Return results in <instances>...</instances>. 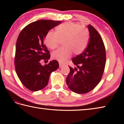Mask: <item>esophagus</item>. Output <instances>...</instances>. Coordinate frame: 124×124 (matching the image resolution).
I'll list each match as a JSON object with an SVG mask.
<instances>
[{
  "label": "esophagus",
  "mask_w": 124,
  "mask_h": 124,
  "mask_svg": "<svg viewBox=\"0 0 124 124\" xmlns=\"http://www.w3.org/2000/svg\"><path fill=\"white\" fill-rule=\"evenodd\" d=\"M64 65V63H63L62 62L59 61V66H60V67H62V66H63Z\"/></svg>",
  "instance_id": "obj_1"
}]
</instances>
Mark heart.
<instances>
[{
  "mask_svg": "<svg viewBox=\"0 0 124 124\" xmlns=\"http://www.w3.org/2000/svg\"><path fill=\"white\" fill-rule=\"evenodd\" d=\"M63 46L52 53L54 59L64 62L72 54L79 55L85 51L89 40V33L86 28L72 22L60 24L56 28L55 32L49 31L45 37L46 45L51 49L56 48L61 41Z\"/></svg>",
  "mask_w": 124,
  "mask_h": 124,
  "instance_id": "b5f03b06",
  "label": "heart"
}]
</instances>
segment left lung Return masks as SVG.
<instances>
[{
    "instance_id": "obj_1",
    "label": "left lung",
    "mask_w": 124,
    "mask_h": 124,
    "mask_svg": "<svg viewBox=\"0 0 124 124\" xmlns=\"http://www.w3.org/2000/svg\"><path fill=\"white\" fill-rule=\"evenodd\" d=\"M89 38L88 46L82 53L73 57L72 61L78 68H70L67 85L75 93L85 94L98 85L103 74L106 53L102 37L93 26L88 25Z\"/></svg>"
}]
</instances>
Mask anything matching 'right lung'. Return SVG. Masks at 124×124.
Wrapping results in <instances>:
<instances>
[{"mask_svg":"<svg viewBox=\"0 0 124 124\" xmlns=\"http://www.w3.org/2000/svg\"><path fill=\"white\" fill-rule=\"evenodd\" d=\"M61 21L40 20L30 23L21 31L16 44L14 63L18 78L26 88L37 91L47 86L51 73L59 67L56 60L48 61L49 51L44 43L46 33L61 23Z\"/></svg>","mask_w":124,"mask_h":124,"instance_id":"add662e5","label":"right lung"}]
</instances>
